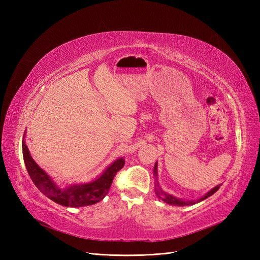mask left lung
Instances as JSON below:
<instances>
[{"label": "left lung", "mask_w": 260, "mask_h": 260, "mask_svg": "<svg viewBox=\"0 0 260 260\" xmlns=\"http://www.w3.org/2000/svg\"><path fill=\"white\" fill-rule=\"evenodd\" d=\"M154 175H155V178H156V175H157V164H155V167H154ZM219 187H220V185H217L215 187H213L211 191L208 192L207 194L202 197L199 201H202V200H204V199L211 197L213 193H215L219 190ZM155 193H156V197L158 199H161V200H163L164 202H167V203L173 204V206H190V204L196 203L194 201H183V200H181V199H176L175 197H172L171 194H168L167 192H164L159 186L155 187Z\"/></svg>", "instance_id": "obj_1"}]
</instances>
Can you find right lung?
<instances>
[{
    "mask_svg": "<svg viewBox=\"0 0 260 260\" xmlns=\"http://www.w3.org/2000/svg\"><path fill=\"white\" fill-rule=\"evenodd\" d=\"M22 152L26 171L35 185L50 200L64 207H85L103 200L110 189L116 173L123 169L125 164L124 158H118L103 175L90 183L75 184L61 189L54 184L45 171L33 161L24 141H22Z\"/></svg>",
    "mask_w": 260,
    "mask_h": 260,
    "instance_id": "add662e5",
    "label": "right lung"
}]
</instances>
